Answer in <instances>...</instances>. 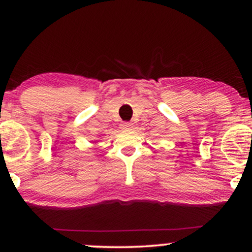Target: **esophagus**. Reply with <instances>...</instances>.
Segmentation results:
<instances>
[{"instance_id": "esophagus-1", "label": "esophagus", "mask_w": 252, "mask_h": 252, "mask_svg": "<svg viewBox=\"0 0 252 252\" xmlns=\"http://www.w3.org/2000/svg\"><path fill=\"white\" fill-rule=\"evenodd\" d=\"M120 127H122L123 129H129L133 127V124L132 123H123L122 125H120Z\"/></svg>"}]
</instances>
